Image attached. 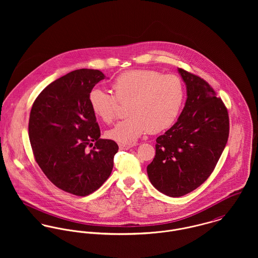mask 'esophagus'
I'll return each instance as SVG.
<instances>
[{
  "mask_svg": "<svg viewBox=\"0 0 258 258\" xmlns=\"http://www.w3.org/2000/svg\"><path fill=\"white\" fill-rule=\"evenodd\" d=\"M131 148H132V146H130V145H123V144L119 145V149L120 150H129Z\"/></svg>",
  "mask_w": 258,
  "mask_h": 258,
  "instance_id": "1",
  "label": "esophagus"
}]
</instances>
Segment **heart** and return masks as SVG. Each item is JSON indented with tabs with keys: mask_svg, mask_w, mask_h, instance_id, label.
Wrapping results in <instances>:
<instances>
[{
	"mask_svg": "<svg viewBox=\"0 0 258 258\" xmlns=\"http://www.w3.org/2000/svg\"><path fill=\"white\" fill-rule=\"evenodd\" d=\"M114 95L94 88L88 95L93 114L110 124L117 116L118 102L129 103V118L106 132V136L124 145L134 144L149 131L159 133L177 120L184 101L181 79L150 70H135L120 74L112 82Z\"/></svg>",
	"mask_w": 258,
	"mask_h": 258,
	"instance_id": "heart-1",
	"label": "heart"
}]
</instances>
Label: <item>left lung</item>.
<instances>
[{
  "label": "left lung",
  "mask_w": 258,
  "mask_h": 258,
  "mask_svg": "<svg viewBox=\"0 0 258 258\" xmlns=\"http://www.w3.org/2000/svg\"><path fill=\"white\" fill-rule=\"evenodd\" d=\"M186 100L177 122L157 138L147 173L151 184L172 198L184 196L213 173L229 133L227 109L203 78L178 69Z\"/></svg>",
  "instance_id": "obj_1"
}]
</instances>
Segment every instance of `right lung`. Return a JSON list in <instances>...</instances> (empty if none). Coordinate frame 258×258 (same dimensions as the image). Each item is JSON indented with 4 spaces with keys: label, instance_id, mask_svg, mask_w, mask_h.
Instances as JSON below:
<instances>
[{
    "label": "right lung",
    "instance_id": "add662e5",
    "mask_svg": "<svg viewBox=\"0 0 258 258\" xmlns=\"http://www.w3.org/2000/svg\"><path fill=\"white\" fill-rule=\"evenodd\" d=\"M105 77L88 69L66 74L39 93L30 114L29 137L39 168L52 184L75 196H87L103 184L118 152L114 141L100 139L88 101L92 88Z\"/></svg>",
    "mask_w": 258,
    "mask_h": 258
}]
</instances>
